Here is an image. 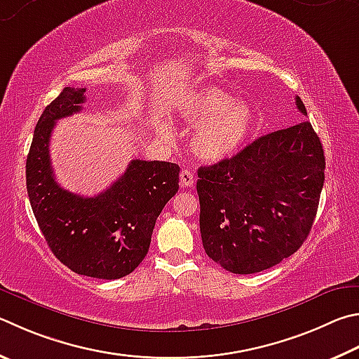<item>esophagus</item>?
I'll return each instance as SVG.
<instances>
[{"mask_svg":"<svg viewBox=\"0 0 359 359\" xmlns=\"http://www.w3.org/2000/svg\"><path fill=\"white\" fill-rule=\"evenodd\" d=\"M194 185V174L190 169H182L180 171V187L191 188Z\"/></svg>","mask_w":359,"mask_h":359,"instance_id":"34e87169","label":"esophagus"}]
</instances>
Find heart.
<instances>
[{
  "instance_id": "b5f03b06",
  "label": "heart",
  "mask_w": 359,
  "mask_h": 359,
  "mask_svg": "<svg viewBox=\"0 0 359 359\" xmlns=\"http://www.w3.org/2000/svg\"><path fill=\"white\" fill-rule=\"evenodd\" d=\"M180 116L199 126L191 149L201 160L217 163L236 155L250 140L256 111L250 103L236 100L224 90L204 86L185 94Z\"/></svg>"
}]
</instances>
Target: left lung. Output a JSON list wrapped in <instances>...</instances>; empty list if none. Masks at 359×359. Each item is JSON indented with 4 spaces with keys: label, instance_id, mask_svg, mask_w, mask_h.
<instances>
[{
    "label": "left lung",
    "instance_id": "left-lung-1",
    "mask_svg": "<svg viewBox=\"0 0 359 359\" xmlns=\"http://www.w3.org/2000/svg\"><path fill=\"white\" fill-rule=\"evenodd\" d=\"M295 103L308 116L299 97ZM198 177L207 256L227 271L251 275L292 256L309 236L325 182L323 147L304 121L201 166Z\"/></svg>",
    "mask_w": 359,
    "mask_h": 359
}]
</instances>
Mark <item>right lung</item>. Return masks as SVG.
<instances>
[{"label": "right lung", "instance_id": "right-lung-1", "mask_svg": "<svg viewBox=\"0 0 359 359\" xmlns=\"http://www.w3.org/2000/svg\"><path fill=\"white\" fill-rule=\"evenodd\" d=\"M86 88H64L43 109L26 158V190L51 252L78 275L119 279L146 257L155 221L179 190L180 168L132 160L114 184L84 198L55 180L50 136L57 119L81 111Z\"/></svg>", "mask_w": 359, "mask_h": 359}]
</instances>
